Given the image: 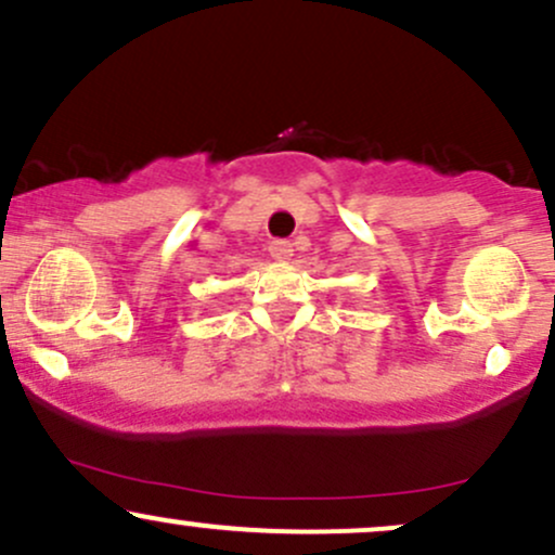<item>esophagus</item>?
<instances>
[{
  "label": "esophagus",
  "instance_id": "obj_1",
  "mask_svg": "<svg viewBox=\"0 0 555 555\" xmlns=\"http://www.w3.org/2000/svg\"><path fill=\"white\" fill-rule=\"evenodd\" d=\"M269 253H271L273 260H279V263H286V260L292 258V242L273 240L269 245Z\"/></svg>",
  "mask_w": 555,
  "mask_h": 555
}]
</instances>
